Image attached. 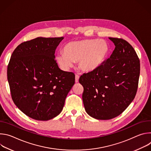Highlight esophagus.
Listing matches in <instances>:
<instances>
[{"instance_id": "obj_1", "label": "esophagus", "mask_w": 151, "mask_h": 151, "mask_svg": "<svg viewBox=\"0 0 151 151\" xmlns=\"http://www.w3.org/2000/svg\"><path fill=\"white\" fill-rule=\"evenodd\" d=\"M79 79V76L78 75H75V82H78Z\"/></svg>"}]
</instances>
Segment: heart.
Instances as JSON below:
<instances>
[{"label": "heart", "mask_w": 151, "mask_h": 151, "mask_svg": "<svg viewBox=\"0 0 151 151\" xmlns=\"http://www.w3.org/2000/svg\"><path fill=\"white\" fill-rule=\"evenodd\" d=\"M109 51L107 43L97 39H83L68 43L63 52L56 55V60L64 70H68L78 61L79 68L85 72L99 68L106 60Z\"/></svg>", "instance_id": "1"}]
</instances>
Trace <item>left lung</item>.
<instances>
[{
	"instance_id": "left-lung-1",
	"label": "left lung",
	"mask_w": 151,
	"mask_h": 151,
	"mask_svg": "<svg viewBox=\"0 0 151 151\" xmlns=\"http://www.w3.org/2000/svg\"><path fill=\"white\" fill-rule=\"evenodd\" d=\"M109 39L115 46L110 58L79 79L85 111L101 120L115 118L127 109L136 94L140 75V60L133 47L122 39Z\"/></svg>"
}]
</instances>
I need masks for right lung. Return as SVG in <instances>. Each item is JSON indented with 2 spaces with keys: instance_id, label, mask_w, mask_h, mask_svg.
Returning <instances> with one entry per match:
<instances>
[{
  "instance_id": "obj_1",
  "label": "right lung",
  "mask_w": 151,
  "mask_h": 151,
  "mask_svg": "<svg viewBox=\"0 0 151 151\" xmlns=\"http://www.w3.org/2000/svg\"><path fill=\"white\" fill-rule=\"evenodd\" d=\"M63 39L38 37L24 42L11 57L7 76L12 100L32 119L48 121L59 115L75 83V74L61 70L55 60Z\"/></svg>"
}]
</instances>
